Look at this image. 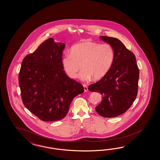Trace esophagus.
<instances>
[{"label":"esophagus","instance_id":"34e87169","mask_svg":"<svg viewBox=\"0 0 160 160\" xmlns=\"http://www.w3.org/2000/svg\"><path fill=\"white\" fill-rule=\"evenodd\" d=\"M82 86H83V87H84V91L85 92H87V91H88V87H87V86L86 85V84H82Z\"/></svg>","mask_w":160,"mask_h":160}]
</instances>
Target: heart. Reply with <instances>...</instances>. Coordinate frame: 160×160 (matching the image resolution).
I'll list each match as a JSON object with an SVG mask.
<instances>
[{"mask_svg": "<svg viewBox=\"0 0 160 160\" xmlns=\"http://www.w3.org/2000/svg\"><path fill=\"white\" fill-rule=\"evenodd\" d=\"M114 50L109 43L86 41L75 44L63 55L62 65L71 78L78 77L82 67L84 68L80 78L86 81L93 77L98 80L108 73L114 59ZM82 66H81V65Z\"/></svg>", "mask_w": 160, "mask_h": 160, "instance_id": "b5f03b06", "label": "heart"}]
</instances>
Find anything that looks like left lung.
<instances>
[{
  "label": "left lung",
  "instance_id": "1",
  "mask_svg": "<svg viewBox=\"0 0 160 160\" xmlns=\"http://www.w3.org/2000/svg\"><path fill=\"white\" fill-rule=\"evenodd\" d=\"M100 38L113 46L114 59L108 73L90 85L88 90L101 94V102L95 108L100 116L117 117L125 113L137 98L139 68L134 54L120 40L104 36Z\"/></svg>",
  "mask_w": 160,
  "mask_h": 160
}]
</instances>
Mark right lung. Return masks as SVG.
Listing matches in <instances>:
<instances>
[{
	"mask_svg": "<svg viewBox=\"0 0 160 160\" xmlns=\"http://www.w3.org/2000/svg\"><path fill=\"white\" fill-rule=\"evenodd\" d=\"M65 47L49 38L27 55L21 66L18 80L23 105L43 121L63 118L73 98L84 92L82 84L63 70Z\"/></svg>",
	"mask_w": 160,
	"mask_h": 160,
	"instance_id": "right-lung-1",
	"label": "right lung"
}]
</instances>
